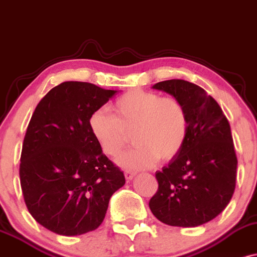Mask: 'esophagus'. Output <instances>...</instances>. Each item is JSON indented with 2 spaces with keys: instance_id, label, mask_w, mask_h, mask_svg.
<instances>
[{
  "instance_id": "obj_1",
  "label": "esophagus",
  "mask_w": 257,
  "mask_h": 257,
  "mask_svg": "<svg viewBox=\"0 0 257 257\" xmlns=\"http://www.w3.org/2000/svg\"><path fill=\"white\" fill-rule=\"evenodd\" d=\"M123 174H125L126 180H132L136 176L134 172H130V171H125V173H123Z\"/></svg>"
}]
</instances>
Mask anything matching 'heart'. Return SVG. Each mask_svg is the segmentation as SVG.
<instances>
[{
  "mask_svg": "<svg viewBox=\"0 0 257 257\" xmlns=\"http://www.w3.org/2000/svg\"><path fill=\"white\" fill-rule=\"evenodd\" d=\"M114 114L98 109L90 115L89 128L105 155L116 156L132 132L131 149L116 160L125 170L140 171L179 154L189 132L188 110L176 97L131 90L113 104Z\"/></svg>",
  "mask_w": 257,
  "mask_h": 257,
  "instance_id": "obj_1",
  "label": "heart"
}]
</instances>
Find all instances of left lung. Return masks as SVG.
I'll list each match as a JSON object with an SVG mask.
<instances>
[{
  "instance_id": "8db88e82",
  "label": "left lung",
  "mask_w": 257,
  "mask_h": 257,
  "mask_svg": "<svg viewBox=\"0 0 257 257\" xmlns=\"http://www.w3.org/2000/svg\"><path fill=\"white\" fill-rule=\"evenodd\" d=\"M179 99L189 116V132L179 154L155 173L159 183L149 207L166 225L196 227L219 215L236 188L237 156L228 120L202 87L183 79L156 83Z\"/></svg>"
}]
</instances>
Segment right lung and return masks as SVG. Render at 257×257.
Listing matches in <instances>:
<instances>
[{"label": "right lung", "instance_id": "add662e5", "mask_svg": "<svg viewBox=\"0 0 257 257\" xmlns=\"http://www.w3.org/2000/svg\"><path fill=\"white\" fill-rule=\"evenodd\" d=\"M84 81L50 90L33 111L20 158V185L33 219L61 236H79L103 221L123 173L102 153L89 119L113 97Z\"/></svg>", "mask_w": 257, "mask_h": 257}]
</instances>
